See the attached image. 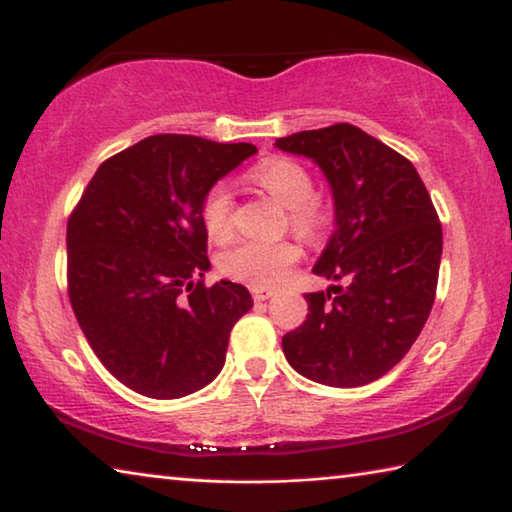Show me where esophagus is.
Segmentation results:
<instances>
[{"mask_svg":"<svg viewBox=\"0 0 512 512\" xmlns=\"http://www.w3.org/2000/svg\"><path fill=\"white\" fill-rule=\"evenodd\" d=\"M250 293H253V300L255 302H264V300L271 298L275 291L273 289H266V287H253V289H250Z\"/></svg>","mask_w":512,"mask_h":512,"instance_id":"esophagus-1","label":"esophagus"}]
</instances>
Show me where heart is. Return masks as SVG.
<instances>
[{"instance_id": "1", "label": "heart", "mask_w": 512, "mask_h": 512, "mask_svg": "<svg viewBox=\"0 0 512 512\" xmlns=\"http://www.w3.org/2000/svg\"><path fill=\"white\" fill-rule=\"evenodd\" d=\"M250 180L264 192L289 207V225L302 239H316L325 228L327 207L314 194V178L291 158H271L250 171ZM205 232L214 241H228L235 232V198L225 183H216L201 203ZM300 250L291 241L262 244L241 241L219 257V268L230 280L248 287H275L287 277L289 268L298 262Z\"/></svg>"}]
</instances>
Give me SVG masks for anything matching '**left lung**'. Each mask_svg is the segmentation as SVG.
I'll list each match as a JSON object with an SVG mask.
<instances>
[{
	"mask_svg": "<svg viewBox=\"0 0 512 512\" xmlns=\"http://www.w3.org/2000/svg\"><path fill=\"white\" fill-rule=\"evenodd\" d=\"M323 169L334 232L314 273L343 282L307 293V320L282 336L302 377L354 388L386 375L418 339L436 300L443 228L413 164L352 124L275 140Z\"/></svg>",
	"mask_w": 512,
	"mask_h": 512,
	"instance_id": "obj_1",
	"label": "left lung"
}]
</instances>
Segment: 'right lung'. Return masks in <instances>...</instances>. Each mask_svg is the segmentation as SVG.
Listing matches in <instances>:
<instances>
[{"mask_svg":"<svg viewBox=\"0 0 512 512\" xmlns=\"http://www.w3.org/2000/svg\"><path fill=\"white\" fill-rule=\"evenodd\" d=\"M255 153L246 142L151 135L103 162L69 214V302L94 354L131 391L176 400L221 372L253 298L228 280L205 287L201 203Z\"/></svg>","mask_w":512,"mask_h":512,"instance_id":"right-lung-1","label":"right lung"}]
</instances>
